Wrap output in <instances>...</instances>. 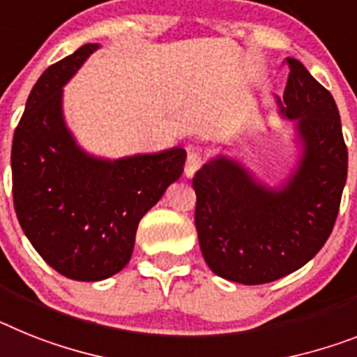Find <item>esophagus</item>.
Returning <instances> with one entry per match:
<instances>
[{
    "label": "esophagus",
    "instance_id": "1",
    "mask_svg": "<svg viewBox=\"0 0 357 357\" xmlns=\"http://www.w3.org/2000/svg\"><path fill=\"white\" fill-rule=\"evenodd\" d=\"M205 163V158L199 151H188L187 155V163H185V174H187V178H192L194 174L197 172V169Z\"/></svg>",
    "mask_w": 357,
    "mask_h": 357
}]
</instances>
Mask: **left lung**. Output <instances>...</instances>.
<instances>
[{"mask_svg":"<svg viewBox=\"0 0 357 357\" xmlns=\"http://www.w3.org/2000/svg\"><path fill=\"white\" fill-rule=\"evenodd\" d=\"M281 114L296 121L303 155L278 190L229 158L203 165L192 179L196 229L206 265L220 278L261 285L298 271L331 236L347 181L349 152L336 101L294 58Z\"/></svg>","mask_w":357,"mask_h":357,"instance_id":"8db88e82","label":"left lung"}]
</instances>
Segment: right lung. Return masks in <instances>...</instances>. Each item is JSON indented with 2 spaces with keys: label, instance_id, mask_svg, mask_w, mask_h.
I'll return each mask as SVG.
<instances>
[{
  "label": "right lung",
  "instance_id": "right-lung-1",
  "mask_svg": "<svg viewBox=\"0 0 357 357\" xmlns=\"http://www.w3.org/2000/svg\"><path fill=\"white\" fill-rule=\"evenodd\" d=\"M98 43L50 65L36 82L12 139V197L21 229L65 278L101 281L134 250L139 220L183 172L185 149L100 160L65 125L61 86Z\"/></svg>",
  "mask_w": 357,
  "mask_h": 357
}]
</instances>
